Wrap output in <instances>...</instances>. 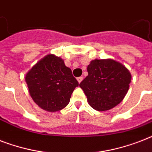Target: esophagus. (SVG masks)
<instances>
[{
	"label": "esophagus",
	"instance_id": "34e87169",
	"mask_svg": "<svg viewBox=\"0 0 152 152\" xmlns=\"http://www.w3.org/2000/svg\"><path fill=\"white\" fill-rule=\"evenodd\" d=\"M83 77H82V76H80V77H78V78H77V81H78V83H80L81 82V81L83 80Z\"/></svg>",
	"mask_w": 152,
	"mask_h": 152
}]
</instances>
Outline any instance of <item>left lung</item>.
I'll return each instance as SVG.
<instances>
[{"label":"left lung","instance_id":"left-lung-1","mask_svg":"<svg viewBox=\"0 0 152 152\" xmlns=\"http://www.w3.org/2000/svg\"><path fill=\"white\" fill-rule=\"evenodd\" d=\"M88 72L80 87L95 110H109L124 99L132 79L124 64L113 59H95L88 66Z\"/></svg>","mask_w":152,"mask_h":152}]
</instances>
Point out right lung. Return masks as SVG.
<instances>
[{"label":"right lung","mask_w":152,"mask_h":152,"mask_svg":"<svg viewBox=\"0 0 152 152\" xmlns=\"http://www.w3.org/2000/svg\"><path fill=\"white\" fill-rule=\"evenodd\" d=\"M33 101L44 110L57 112L69 103L78 81L64 60L48 54L37 62L25 76Z\"/></svg>","instance_id":"add662e5"}]
</instances>
